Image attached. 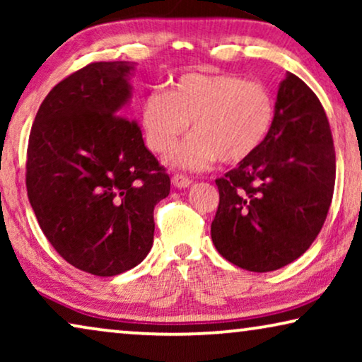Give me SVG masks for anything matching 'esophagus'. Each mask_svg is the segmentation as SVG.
Masks as SVG:
<instances>
[{
    "label": "esophagus",
    "mask_w": 362,
    "mask_h": 362,
    "mask_svg": "<svg viewBox=\"0 0 362 362\" xmlns=\"http://www.w3.org/2000/svg\"><path fill=\"white\" fill-rule=\"evenodd\" d=\"M171 182L175 187H180V189H185V187H189L191 180L185 175H175L171 177Z\"/></svg>",
    "instance_id": "esophagus-1"
}]
</instances>
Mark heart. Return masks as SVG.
Returning a JSON list of instances; mask_svg holds the SVG:
<instances>
[{
	"label": "heart",
	"mask_w": 362,
	"mask_h": 362,
	"mask_svg": "<svg viewBox=\"0 0 362 362\" xmlns=\"http://www.w3.org/2000/svg\"><path fill=\"white\" fill-rule=\"evenodd\" d=\"M270 88L227 74H182L170 90L145 97L140 122L146 146L161 155L189 128L192 135L175 148L168 163L204 171L219 160L237 165L250 158L269 138L275 122Z\"/></svg>",
	"instance_id": "obj_1"
}]
</instances>
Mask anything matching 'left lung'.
<instances>
[{
	"label": "left lung",
	"instance_id": "obj_1",
	"mask_svg": "<svg viewBox=\"0 0 362 362\" xmlns=\"http://www.w3.org/2000/svg\"><path fill=\"white\" fill-rule=\"evenodd\" d=\"M275 108L264 145L216 180L212 242L226 260L249 272L279 270L303 255L325 224L334 191L333 135L315 92L288 74Z\"/></svg>",
	"mask_w": 362,
	"mask_h": 362
}]
</instances>
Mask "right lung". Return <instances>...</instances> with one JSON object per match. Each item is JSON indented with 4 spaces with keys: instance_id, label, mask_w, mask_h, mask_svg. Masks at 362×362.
<instances>
[{
    "instance_id": "add662e5",
    "label": "right lung",
    "mask_w": 362,
    "mask_h": 362,
    "mask_svg": "<svg viewBox=\"0 0 362 362\" xmlns=\"http://www.w3.org/2000/svg\"><path fill=\"white\" fill-rule=\"evenodd\" d=\"M133 66L92 62L47 93L28 143L26 187L39 226L76 269L113 276L153 245V209L170 176L123 117Z\"/></svg>"
}]
</instances>
